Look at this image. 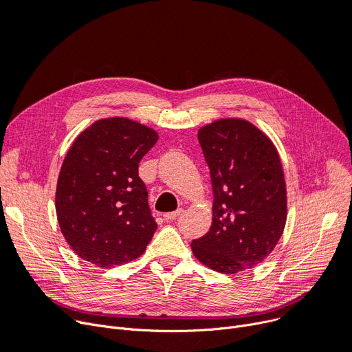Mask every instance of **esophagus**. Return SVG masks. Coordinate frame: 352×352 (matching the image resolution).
<instances>
[{
  "instance_id": "1",
  "label": "esophagus",
  "mask_w": 352,
  "mask_h": 352,
  "mask_svg": "<svg viewBox=\"0 0 352 352\" xmlns=\"http://www.w3.org/2000/svg\"><path fill=\"white\" fill-rule=\"evenodd\" d=\"M180 213H182V209H177V210H175V212H167V213H164L163 217H164L166 221H175Z\"/></svg>"
}]
</instances>
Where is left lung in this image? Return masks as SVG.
<instances>
[{
  "label": "left lung",
  "mask_w": 352,
  "mask_h": 352,
  "mask_svg": "<svg viewBox=\"0 0 352 352\" xmlns=\"http://www.w3.org/2000/svg\"><path fill=\"white\" fill-rule=\"evenodd\" d=\"M200 147L213 189L212 226L192 241L199 262L221 274H238L263 262L287 223V185L276 147L243 119L200 127Z\"/></svg>",
  "instance_id": "1"
}]
</instances>
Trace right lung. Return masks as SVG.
Instances as JSON below:
<instances>
[{
	"label": "right lung",
	"instance_id": "obj_1",
	"mask_svg": "<svg viewBox=\"0 0 352 352\" xmlns=\"http://www.w3.org/2000/svg\"><path fill=\"white\" fill-rule=\"evenodd\" d=\"M159 136L126 117L82 130L67 152L56 190L63 236L81 259L100 267L139 258L157 229L139 177V163Z\"/></svg>",
	"mask_w": 352,
	"mask_h": 352
}]
</instances>
